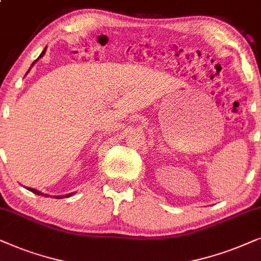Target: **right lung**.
<instances>
[{
  "instance_id": "obj_1",
  "label": "right lung",
  "mask_w": 261,
  "mask_h": 261,
  "mask_svg": "<svg viewBox=\"0 0 261 261\" xmlns=\"http://www.w3.org/2000/svg\"><path fill=\"white\" fill-rule=\"evenodd\" d=\"M45 52H46V47H45V48H44V50H43V52H41V54H40V56H39V57H38V58H37V60L33 62V63H32V65H31V68H32V67H33V65H34V63H36V62H37L38 60H39V58H41V57H43V56L45 55ZM31 68L29 69V71L31 70ZM29 71H27V72H26V74H29ZM26 189H27V190H29V191H31V192H33V193H36V194H38V196H44V197H48V194H46V193H41V192H40V191H38V190L31 189V187H26ZM72 194H74V192H72V193H69V194H64V196H54V198H56V199H60V198H68V197H71V196H72Z\"/></svg>"
}]
</instances>
